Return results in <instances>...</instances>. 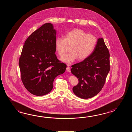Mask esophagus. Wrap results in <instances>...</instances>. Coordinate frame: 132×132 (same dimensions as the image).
<instances>
[{"label":"esophagus","instance_id":"esophagus-1","mask_svg":"<svg viewBox=\"0 0 132 132\" xmlns=\"http://www.w3.org/2000/svg\"><path fill=\"white\" fill-rule=\"evenodd\" d=\"M67 71L68 72H71V69H70V67H69V66H68L67 67Z\"/></svg>","mask_w":132,"mask_h":132}]
</instances>
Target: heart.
<instances>
[{
    "instance_id": "1",
    "label": "heart",
    "mask_w": 132,
    "mask_h": 132,
    "mask_svg": "<svg viewBox=\"0 0 132 132\" xmlns=\"http://www.w3.org/2000/svg\"><path fill=\"white\" fill-rule=\"evenodd\" d=\"M97 42V39L94 35L76 29L65 34V38L61 37L56 38L55 46L57 53L62 56L67 51V45H71L70 52L61 58L63 62L71 64L78 57L80 60L88 58L94 50Z\"/></svg>"
}]
</instances>
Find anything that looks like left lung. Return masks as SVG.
Segmentation results:
<instances>
[{"label":"left lung","mask_w":132,"mask_h":132,"mask_svg":"<svg viewBox=\"0 0 132 132\" xmlns=\"http://www.w3.org/2000/svg\"><path fill=\"white\" fill-rule=\"evenodd\" d=\"M110 53L102 38L98 39L93 53L82 61L72 65L71 73L78 79L73 88L76 95L84 99L96 95L104 86L110 70Z\"/></svg>","instance_id":"obj_1"}]
</instances>
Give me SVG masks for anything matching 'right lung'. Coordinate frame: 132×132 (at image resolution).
Wrapping results in <instances>:
<instances>
[{
    "instance_id": "right-lung-1",
    "label": "right lung",
    "mask_w": 132,
    "mask_h": 132,
    "mask_svg": "<svg viewBox=\"0 0 132 132\" xmlns=\"http://www.w3.org/2000/svg\"><path fill=\"white\" fill-rule=\"evenodd\" d=\"M56 35L53 25L46 23L31 34L23 46L19 60L21 80L34 95L50 93L54 80L66 69L67 65L55 53Z\"/></svg>"
}]
</instances>
